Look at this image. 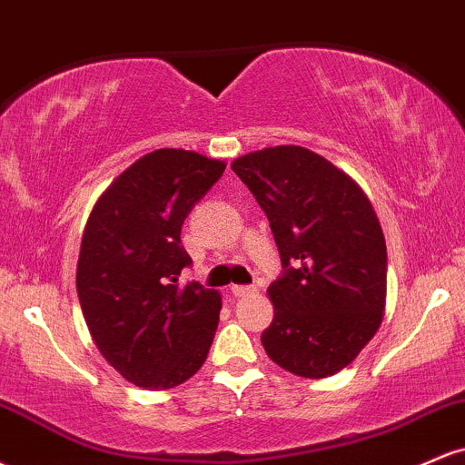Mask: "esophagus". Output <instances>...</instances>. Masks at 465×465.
<instances>
[{
	"mask_svg": "<svg viewBox=\"0 0 465 465\" xmlns=\"http://www.w3.org/2000/svg\"><path fill=\"white\" fill-rule=\"evenodd\" d=\"M258 291V288L255 286H232V295H236V297H247V295H253V292Z\"/></svg>",
	"mask_w": 465,
	"mask_h": 465,
	"instance_id": "esophagus-1",
	"label": "esophagus"
}]
</instances>
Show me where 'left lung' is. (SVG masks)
I'll return each instance as SVG.
<instances>
[{"label":"left lung","instance_id":"1","mask_svg":"<svg viewBox=\"0 0 465 465\" xmlns=\"http://www.w3.org/2000/svg\"><path fill=\"white\" fill-rule=\"evenodd\" d=\"M271 223L284 275L269 286V359L303 378L348 367L382 323L387 244L362 188L322 154L273 146L233 159Z\"/></svg>","mask_w":465,"mask_h":465}]
</instances>
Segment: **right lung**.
Returning a JSON list of instances; mask_svg holds the SVG:
<instances>
[{
    "label": "right lung",
    "instance_id": "right-lung-1",
    "mask_svg": "<svg viewBox=\"0 0 465 465\" xmlns=\"http://www.w3.org/2000/svg\"><path fill=\"white\" fill-rule=\"evenodd\" d=\"M225 173V162L159 148L129 165L95 201L80 242L76 291L95 348L143 389H173L201 370L221 292L179 286L192 262L181 225Z\"/></svg>",
    "mask_w": 465,
    "mask_h": 465
}]
</instances>
